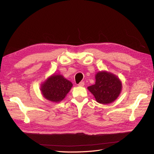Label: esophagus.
I'll return each instance as SVG.
<instances>
[{
    "label": "esophagus",
    "mask_w": 154,
    "mask_h": 154,
    "mask_svg": "<svg viewBox=\"0 0 154 154\" xmlns=\"http://www.w3.org/2000/svg\"><path fill=\"white\" fill-rule=\"evenodd\" d=\"M84 85H85L84 82H81L80 83H79V84H78V85L80 86V87H83V86H84Z\"/></svg>",
    "instance_id": "esophagus-1"
}]
</instances>
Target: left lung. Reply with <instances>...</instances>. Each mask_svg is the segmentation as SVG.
Segmentation results:
<instances>
[{
    "instance_id": "obj_1",
    "label": "left lung",
    "mask_w": 154,
    "mask_h": 154,
    "mask_svg": "<svg viewBox=\"0 0 154 154\" xmlns=\"http://www.w3.org/2000/svg\"><path fill=\"white\" fill-rule=\"evenodd\" d=\"M122 87V83L117 76L102 71L97 73L95 84L88 87V89L98 103L109 104L118 97Z\"/></svg>"
}]
</instances>
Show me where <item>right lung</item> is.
Wrapping results in <instances>:
<instances>
[{"label": "right lung", "instance_id": "obj_1", "mask_svg": "<svg viewBox=\"0 0 154 154\" xmlns=\"http://www.w3.org/2000/svg\"><path fill=\"white\" fill-rule=\"evenodd\" d=\"M72 86V83L62 75L54 74L42 84L41 91L45 98L51 101L60 102L64 99Z\"/></svg>", "mask_w": 154, "mask_h": 154}]
</instances>
